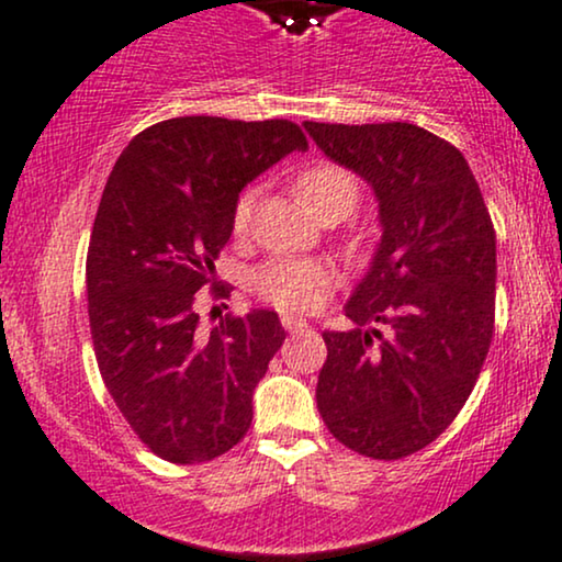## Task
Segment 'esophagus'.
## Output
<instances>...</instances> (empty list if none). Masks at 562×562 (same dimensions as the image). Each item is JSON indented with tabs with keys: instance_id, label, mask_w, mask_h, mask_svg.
I'll return each mask as SVG.
<instances>
[{
	"instance_id": "34e87169",
	"label": "esophagus",
	"mask_w": 562,
	"mask_h": 562,
	"mask_svg": "<svg viewBox=\"0 0 562 562\" xmlns=\"http://www.w3.org/2000/svg\"><path fill=\"white\" fill-rule=\"evenodd\" d=\"M281 326L286 328L289 334H300V331H307V321H302V318H294V315H281Z\"/></svg>"
}]
</instances>
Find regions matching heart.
Returning a JSON list of instances; mask_svg holds the SVG:
<instances>
[{
    "label": "heart",
    "mask_w": 562,
    "mask_h": 562,
    "mask_svg": "<svg viewBox=\"0 0 562 562\" xmlns=\"http://www.w3.org/2000/svg\"><path fill=\"white\" fill-rule=\"evenodd\" d=\"M294 191L307 210L318 217L352 213L360 200V183L349 170L334 162H313L294 178ZM255 191H241L234 204L231 226L244 234L252 217ZM334 286V273L318 260H268L252 276V289L260 300L286 313H310L326 302Z\"/></svg>",
    "instance_id": "heart-1"
}]
</instances>
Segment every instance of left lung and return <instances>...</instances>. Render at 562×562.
Returning a JSON list of instances; mask_svg holds the SVG:
<instances>
[{
	"label": "left lung",
	"mask_w": 562,
	"mask_h": 562,
	"mask_svg": "<svg viewBox=\"0 0 562 562\" xmlns=\"http://www.w3.org/2000/svg\"><path fill=\"white\" fill-rule=\"evenodd\" d=\"M313 142L375 191L381 244L349 296L352 331H326L323 424L349 450L400 460L463 411L494 334L497 239L458 147L413 123H313ZM379 322L387 336L368 325Z\"/></svg>",
	"instance_id": "8db88e82"
}]
</instances>
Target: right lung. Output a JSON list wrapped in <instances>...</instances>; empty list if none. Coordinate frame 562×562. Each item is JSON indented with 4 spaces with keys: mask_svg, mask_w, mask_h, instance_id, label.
<instances>
[{
    "mask_svg": "<svg viewBox=\"0 0 562 562\" xmlns=\"http://www.w3.org/2000/svg\"><path fill=\"white\" fill-rule=\"evenodd\" d=\"M307 138L292 121L170 117L128 142L102 191L86 294L99 373L157 458L213 460L252 424V392L279 352V315H226L200 331L196 292L217 286L239 191Z\"/></svg>",
    "mask_w": 562,
    "mask_h": 562,
    "instance_id": "obj_1",
    "label": "right lung"
}]
</instances>
